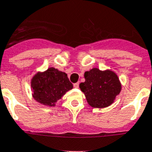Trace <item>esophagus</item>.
<instances>
[{
    "label": "esophagus",
    "mask_w": 152,
    "mask_h": 152,
    "mask_svg": "<svg viewBox=\"0 0 152 152\" xmlns=\"http://www.w3.org/2000/svg\"><path fill=\"white\" fill-rule=\"evenodd\" d=\"M74 87H75V88H78V87H79V83H78V82L75 83V84H74Z\"/></svg>",
    "instance_id": "1"
}]
</instances>
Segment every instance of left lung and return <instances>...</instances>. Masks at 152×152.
Here are the masks:
<instances>
[{"label": "left lung", "instance_id": "1", "mask_svg": "<svg viewBox=\"0 0 152 152\" xmlns=\"http://www.w3.org/2000/svg\"><path fill=\"white\" fill-rule=\"evenodd\" d=\"M84 82L79 87L84 93L88 104L102 109L113 103L121 90V84L116 73L110 70H100L93 68L84 74Z\"/></svg>", "mask_w": 152, "mask_h": 152}]
</instances>
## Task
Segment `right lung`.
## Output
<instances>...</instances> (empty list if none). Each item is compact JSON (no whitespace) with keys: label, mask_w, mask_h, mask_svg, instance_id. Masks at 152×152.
I'll list each match as a JSON object with an SVG mask.
<instances>
[{"label":"right lung","mask_w":152,"mask_h":152,"mask_svg":"<svg viewBox=\"0 0 152 152\" xmlns=\"http://www.w3.org/2000/svg\"><path fill=\"white\" fill-rule=\"evenodd\" d=\"M32 97L36 102L48 106H55L66 93L73 88L67 75L54 67L38 72L31 81Z\"/></svg>","instance_id":"1"}]
</instances>
